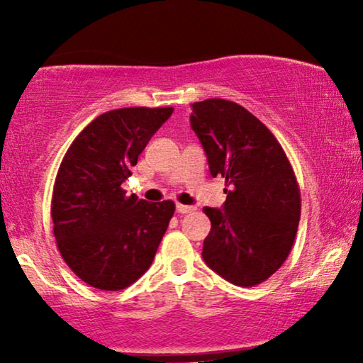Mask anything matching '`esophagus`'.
Segmentation results:
<instances>
[{"label":"esophagus","instance_id":"1","mask_svg":"<svg viewBox=\"0 0 363 363\" xmlns=\"http://www.w3.org/2000/svg\"><path fill=\"white\" fill-rule=\"evenodd\" d=\"M195 208L193 206H188V205H182V203H178L177 205V211L182 213V215H185V213H191Z\"/></svg>","mask_w":363,"mask_h":363}]
</instances>
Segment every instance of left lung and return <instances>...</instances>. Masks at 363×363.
Here are the masks:
<instances>
[{
	"label": "left lung",
	"mask_w": 363,
	"mask_h": 363,
	"mask_svg": "<svg viewBox=\"0 0 363 363\" xmlns=\"http://www.w3.org/2000/svg\"><path fill=\"white\" fill-rule=\"evenodd\" d=\"M191 107L190 125L205 148L210 173L230 186L221 210L203 208L211 231L201 256L231 284H261L294 245L301 218L294 170L269 128L240 104L206 99Z\"/></svg>",
	"instance_id": "1"
}]
</instances>
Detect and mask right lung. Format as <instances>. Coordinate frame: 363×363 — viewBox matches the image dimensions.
<instances>
[{"instance_id": "obj_1", "label": "right lung", "mask_w": 363, "mask_h": 363, "mask_svg": "<svg viewBox=\"0 0 363 363\" xmlns=\"http://www.w3.org/2000/svg\"><path fill=\"white\" fill-rule=\"evenodd\" d=\"M172 107L108 111L71 143L54 182L51 216L62 259L79 279L121 291L150 267L168 223L170 200L127 196L122 183Z\"/></svg>"}]
</instances>
